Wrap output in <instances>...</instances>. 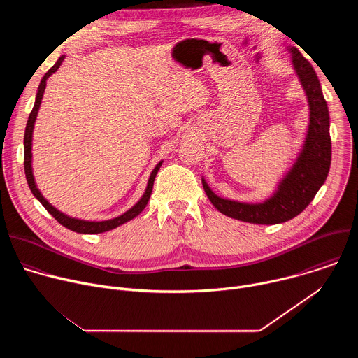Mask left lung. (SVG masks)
<instances>
[{
    "mask_svg": "<svg viewBox=\"0 0 358 358\" xmlns=\"http://www.w3.org/2000/svg\"><path fill=\"white\" fill-rule=\"evenodd\" d=\"M294 72L309 101V127L299 156L278 184L276 191L258 203L218 196L202 178V187L213 206L224 215L249 224L273 225L297 217L324 184L331 163L330 116L317 75L299 49L289 48Z\"/></svg>",
    "mask_w": 358,
    "mask_h": 358,
    "instance_id": "1",
    "label": "left lung"
}]
</instances>
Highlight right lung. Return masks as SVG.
<instances>
[{
  "instance_id": "add662e5",
  "label": "right lung",
  "mask_w": 358,
  "mask_h": 358,
  "mask_svg": "<svg viewBox=\"0 0 358 358\" xmlns=\"http://www.w3.org/2000/svg\"><path fill=\"white\" fill-rule=\"evenodd\" d=\"M65 59V55H62L57 64L50 68L42 78L39 86H38V92H36V97H35V105H34V109L32 112L29 113V117H28V123H27V127H25V134H24V169H25V177H27V181H28V185H29V189L32 191L34 196L42 203V206L45 207V210L52 215L61 225H64L65 228L73 231V232H78V234H101V232H106V231H110V229H115L117 227H120L122 224L136 218L147 206V202L150 199V195H151V191H152V184H155V178L163 164V162H160L155 170L151 171L150 174V178H148V182H147V188L143 194V196L140 198V201L136 203V206H133L129 211H126L124 214H122L120 217H116L113 220H109V221H85V220H78V218H72V217H68L65 215L64 213L58 211L54 206H50V203L42 196L41 191L38 189L36 184H35V178H34V174H32V133H34V124H35V120H36V116H38V110H39V106H41V101H42V96H43V92H45V87H46V80L48 78L55 73L59 66L62 65Z\"/></svg>"
}]
</instances>
